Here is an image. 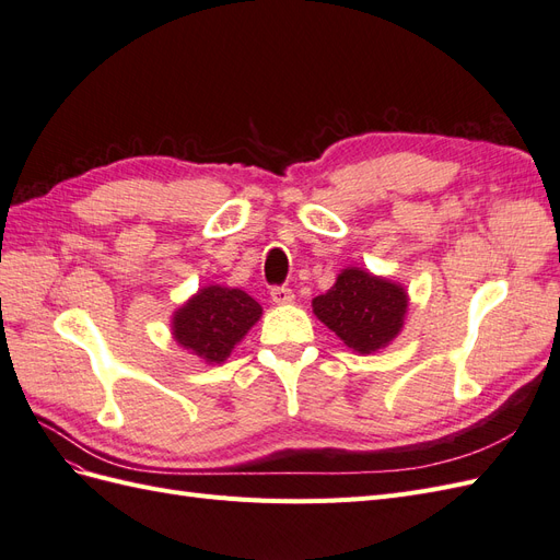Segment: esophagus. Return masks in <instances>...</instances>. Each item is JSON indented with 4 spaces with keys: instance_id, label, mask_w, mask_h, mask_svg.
<instances>
[{
    "instance_id": "obj_1",
    "label": "esophagus",
    "mask_w": 560,
    "mask_h": 560,
    "mask_svg": "<svg viewBox=\"0 0 560 560\" xmlns=\"http://www.w3.org/2000/svg\"><path fill=\"white\" fill-rule=\"evenodd\" d=\"M270 299H273L278 306H284V303L294 301V292L290 287H273V290H270Z\"/></svg>"
}]
</instances>
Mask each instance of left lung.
I'll list each match as a JSON object with an SVG mask.
<instances>
[{"mask_svg":"<svg viewBox=\"0 0 560 560\" xmlns=\"http://www.w3.org/2000/svg\"><path fill=\"white\" fill-rule=\"evenodd\" d=\"M409 294L404 284L348 266L327 294L313 299L315 317L360 354L387 348L404 329Z\"/></svg>","mask_w":560,"mask_h":560,"instance_id":"8db88e82","label":"left lung"}]
</instances>
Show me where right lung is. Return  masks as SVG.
<instances>
[{
	"label": "right lung",
	"instance_id": "add662e5",
	"mask_svg": "<svg viewBox=\"0 0 560 560\" xmlns=\"http://www.w3.org/2000/svg\"><path fill=\"white\" fill-rule=\"evenodd\" d=\"M261 306L238 287L208 284L173 313L175 343L206 364H222L261 317Z\"/></svg>",
	"mask_w": 560,
	"mask_h": 560
}]
</instances>
